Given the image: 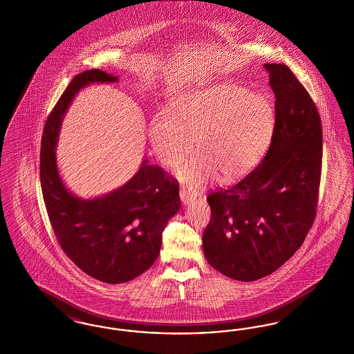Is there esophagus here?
I'll list each match as a JSON object with an SVG mask.
<instances>
[{
  "label": "esophagus",
  "mask_w": 354,
  "mask_h": 354,
  "mask_svg": "<svg viewBox=\"0 0 354 354\" xmlns=\"http://www.w3.org/2000/svg\"><path fill=\"white\" fill-rule=\"evenodd\" d=\"M180 199H182V202L185 204H191V203L195 201V195L194 194H191L189 191H187L185 188H182L180 189Z\"/></svg>",
  "instance_id": "1"
}]
</instances>
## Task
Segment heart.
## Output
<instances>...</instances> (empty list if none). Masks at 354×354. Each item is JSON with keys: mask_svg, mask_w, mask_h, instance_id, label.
<instances>
[{"mask_svg": "<svg viewBox=\"0 0 354 354\" xmlns=\"http://www.w3.org/2000/svg\"><path fill=\"white\" fill-rule=\"evenodd\" d=\"M270 100L244 86L219 84L189 91L172 103L171 115L159 111L149 124L156 158L169 167L196 150L180 178L201 185L216 174L221 183L243 178L264 151L272 130Z\"/></svg>", "mask_w": 354, "mask_h": 354, "instance_id": "heart-1", "label": "heart"}]
</instances>
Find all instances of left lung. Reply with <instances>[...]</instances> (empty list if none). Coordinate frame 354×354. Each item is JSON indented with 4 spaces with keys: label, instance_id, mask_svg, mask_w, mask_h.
Here are the masks:
<instances>
[{
    "label": "left lung",
    "instance_id": "obj_1",
    "mask_svg": "<svg viewBox=\"0 0 354 354\" xmlns=\"http://www.w3.org/2000/svg\"><path fill=\"white\" fill-rule=\"evenodd\" d=\"M274 126L264 159L235 185L207 196L203 232L209 266L239 281L279 270L301 247L316 218L322 165L320 114L284 64H266Z\"/></svg>",
    "mask_w": 354,
    "mask_h": 354
}]
</instances>
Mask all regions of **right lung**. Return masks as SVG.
<instances>
[{
	"label": "right lung",
	"instance_id": "1",
	"mask_svg": "<svg viewBox=\"0 0 354 354\" xmlns=\"http://www.w3.org/2000/svg\"><path fill=\"white\" fill-rule=\"evenodd\" d=\"M117 81L100 68L73 78L46 120L39 163L44 202L58 244L80 270L107 284L130 281L151 267L163 230L180 208L178 180L146 160L126 185L101 198L84 201L62 183L55 145L70 102L86 84Z\"/></svg>",
	"mask_w": 354,
	"mask_h": 354
}]
</instances>
